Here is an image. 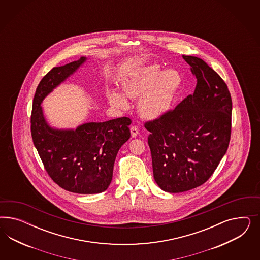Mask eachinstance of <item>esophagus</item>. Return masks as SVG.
Returning a JSON list of instances; mask_svg holds the SVG:
<instances>
[{"mask_svg":"<svg viewBox=\"0 0 260 260\" xmlns=\"http://www.w3.org/2000/svg\"><path fill=\"white\" fill-rule=\"evenodd\" d=\"M131 134H132V137H136L139 132H138V127L137 126H133L131 127Z\"/></svg>","mask_w":260,"mask_h":260,"instance_id":"1","label":"esophagus"}]
</instances>
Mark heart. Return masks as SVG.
I'll return each instance as SVG.
<instances>
[{
  "instance_id": "obj_1",
  "label": "heart",
  "mask_w": 260,
  "mask_h": 260,
  "mask_svg": "<svg viewBox=\"0 0 260 260\" xmlns=\"http://www.w3.org/2000/svg\"><path fill=\"white\" fill-rule=\"evenodd\" d=\"M181 84L178 71H164L158 64H150L126 81L125 93L129 98L139 99L138 110L144 118L156 120L172 110ZM126 96L120 91H111L109 102L116 109L127 110L131 104Z\"/></svg>"
}]
</instances>
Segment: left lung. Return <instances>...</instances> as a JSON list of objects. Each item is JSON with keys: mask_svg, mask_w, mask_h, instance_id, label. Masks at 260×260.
Wrapping results in <instances>:
<instances>
[{"mask_svg": "<svg viewBox=\"0 0 260 260\" xmlns=\"http://www.w3.org/2000/svg\"><path fill=\"white\" fill-rule=\"evenodd\" d=\"M197 78L193 94L163 117L146 123L153 177L177 193L204 184L228 150L232 99L220 76L204 61L183 55Z\"/></svg>", "mask_w": 260, "mask_h": 260, "instance_id": "1", "label": "left lung"}]
</instances>
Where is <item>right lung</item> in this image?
Listing matches in <instances>:
<instances>
[{"instance_id":"1","label":"right lung","mask_w":260,"mask_h":260,"mask_svg":"<svg viewBox=\"0 0 260 260\" xmlns=\"http://www.w3.org/2000/svg\"><path fill=\"white\" fill-rule=\"evenodd\" d=\"M87 60L82 56L53 68L41 80L32 105V139L48 175L63 189L81 194L108 189L118 150L131 137L132 124L127 117L87 122L76 128H58L47 122L42 103Z\"/></svg>"}]
</instances>
